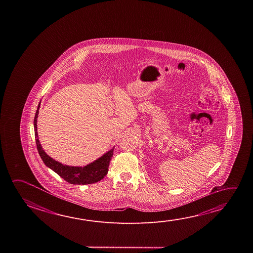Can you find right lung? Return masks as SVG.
Returning <instances> with one entry per match:
<instances>
[{
    "instance_id": "right-lung-1",
    "label": "right lung",
    "mask_w": 253,
    "mask_h": 253,
    "mask_svg": "<svg viewBox=\"0 0 253 253\" xmlns=\"http://www.w3.org/2000/svg\"><path fill=\"white\" fill-rule=\"evenodd\" d=\"M40 105L38 106L37 111L34 117V133L37 145L38 152L46 166L54 170L62 178L71 184H91L99 182L104 176L108 174V166L113 157L114 148L109 152L105 153L102 157L99 158L97 161L91 164L82 168V167H69L62 165V163L54 161L50 158L43 149L38 138L37 117L39 114Z\"/></svg>"
}]
</instances>
